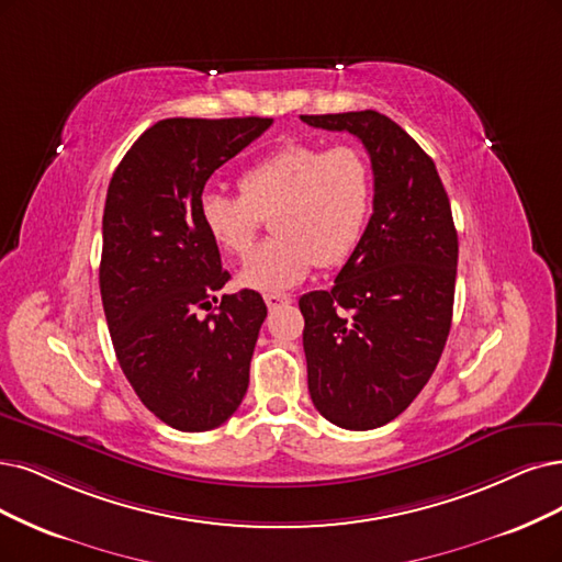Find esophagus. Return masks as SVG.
<instances>
[{"instance_id":"esophagus-1","label":"esophagus","mask_w":562,"mask_h":562,"mask_svg":"<svg viewBox=\"0 0 562 562\" xmlns=\"http://www.w3.org/2000/svg\"><path fill=\"white\" fill-rule=\"evenodd\" d=\"M263 301H266V305H268L270 310H276V307H280V305L292 303V296H286V294H263Z\"/></svg>"}]
</instances>
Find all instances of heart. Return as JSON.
<instances>
[{
  "instance_id": "1",
  "label": "heart",
  "mask_w": 562,
  "mask_h": 562,
  "mask_svg": "<svg viewBox=\"0 0 562 562\" xmlns=\"http://www.w3.org/2000/svg\"><path fill=\"white\" fill-rule=\"evenodd\" d=\"M240 196L205 192L201 224L220 249L247 257L263 217L273 238L240 268V282L259 292H284L313 268L340 266L361 243L375 199V173L359 145L289 143L238 178Z\"/></svg>"
}]
</instances>
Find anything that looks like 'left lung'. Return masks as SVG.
Segmentation results:
<instances>
[{"mask_svg": "<svg viewBox=\"0 0 562 562\" xmlns=\"http://www.w3.org/2000/svg\"><path fill=\"white\" fill-rule=\"evenodd\" d=\"M355 134L375 199L334 289L299 301L310 398L324 419L370 430L396 419L430 380L451 328L459 236L432 159L378 111L301 115Z\"/></svg>", "mask_w": 562, "mask_h": 562, "instance_id": "8db88e82", "label": "left lung"}]
</instances>
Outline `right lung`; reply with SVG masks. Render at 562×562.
<instances>
[{"instance_id":"1","label":"right lung","mask_w":562,"mask_h":562,"mask_svg":"<svg viewBox=\"0 0 562 562\" xmlns=\"http://www.w3.org/2000/svg\"><path fill=\"white\" fill-rule=\"evenodd\" d=\"M270 117H169L145 130L111 178L99 289L115 357L140 403L176 430L222 426L238 409L266 303L228 282L199 215L203 187ZM218 305L215 306L214 303ZM196 308H213L205 318Z\"/></svg>"}]
</instances>
